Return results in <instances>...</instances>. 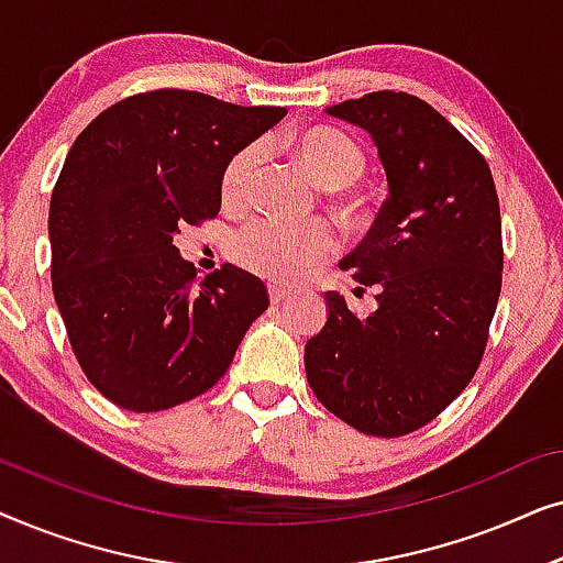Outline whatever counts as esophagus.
I'll use <instances>...</instances> for the list:
<instances>
[{"label": "esophagus", "instance_id": "34e87169", "mask_svg": "<svg viewBox=\"0 0 563 563\" xmlns=\"http://www.w3.org/2000/svg\"><path fill=\"white\" fill-rule=\"evenodd\" d=\"M289 295H291V289L279 287V284H272V287H268V297H272L274 305H279V302H284V299H289Z\"/></svg>", "mask_w": 563, "mask_h": 563}]
</instances>
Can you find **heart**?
Listing matches in <instances>:
<instances>
[{
	"instance_id": "obj_1",
	"label": "heart",
	"mask_w": 563,
	"mask_h": 563,
	"mask_svg": "<svg viewBox=\"0 0 563 563\" xmlns=\"http://www.w3.org/2000/svg\"><path fill=\"white\" fill-rule=\"evenodd\" d=\"M299 153L307 172L320 187H349L364 174L366 156L361 145L341 130L312 128L299 137ZM266 145L253 141L243 145L222 172V199L228 205H245L251 197ZM335 233L320 220H276L258 218L238 230L230 241V256L245 272L264 276L268 282L291 284L305 276L322 258L335 251Z\"/></svg>"
}]
</instances>
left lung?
I'll return each mask as SVG.
<instances>
[{
	"label": "left lung",
	"mask_w": 563,
	"mask_h": 563,
	"mask_svg": "<svg viewBox=\"0 0 563 563\" xmlns=\"http://www.w3.org/2000/svg\"><path fill=\"white\" fill-rule=\"evenodd\" d=\"M364 128L389 197L341 261L376 310L325 291L328 322L305 345L314 397L361 433L397 438L456 399L484 356L503 289V220L487 161L441 112L405 91L325 110Z\"/></svg>",
	"instance_id": "8db88e82"
}]
</instances>
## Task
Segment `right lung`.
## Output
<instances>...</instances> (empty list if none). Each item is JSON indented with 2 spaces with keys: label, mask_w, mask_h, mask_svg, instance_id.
<instances>
[{
  "label": "right lung",
  "mask_w": 563,
  "mask_h": 563,
  "mask_svg": "<svg viewBox=\"0 0 563 563\" xmlns=\"http://www.w3.org/2000/svg\"><path fill=\"white\" fill-rule=\"evenodd\" d=\"M284 114L156 89L74 141L51 197V282L74 356L110 402L158 412L202 395L268 307L264 282L233 264L199 282L174 235L220 212L228 161Z\"/></svg>",
  "instance_id": "1"
}]
</instances>
